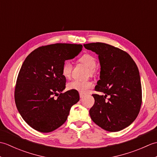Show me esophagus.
<instances>
[{
    "instance_id": "34e87169",
    "label": "esophagus",
    "mask_w": 157,
    "mask_h": 157,
    "mask_svg": "<svg viewBox=\"0 0 157 157\" xmlns=\"http://www.w3.org/2000/svg\"><path fill=\"white\" fill-rule=\"evenodd\" d=\"M84 96H85V94H83V93H79V96H80V98H83Z\"/></svg>"
}]
</instances>
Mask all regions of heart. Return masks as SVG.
<instances>
[{
    "label": "heart",
    "mask_w": 157,
    "mask_h": 157,
    "mask_svg": "<svg viewBox=\"0 0 157 157\" xmlns=\"http://www.w3.org/2000/svg\"><path fill=\"white\" fill-rule=\"evenodd\" d=\"M79 61L81 62L89 68L90 73L93 75L94 73V68L96 66V59L91 55L84 54L79 59ZM72 71V65L69 61H65L63 63L61 69L62 75L66 78H69L71 76ZM92 86V83L89 81H79L73 80L69 82L67 86V88L70 90L78 91L81 93L87 92L88 90Z\"/></svg>",
    "instance_id": "obj_1"
}]
</instances>
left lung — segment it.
<instances>
[{
    "label": "left lung",
    "mask_w": 157,
    "mask_h": 157,
    "mask_svg": "<svg viewBox=\"0 0 157 157\" xmlns=\"http://www.w3.org/2000/svg\"><path fill=\"white\" fill-rule=\"evenodd\" d=\"M84 46L98 55L101 75L94 90L105 94H92L95 101L90 117L106 131L122 130L136 119L142 105L138 67L128 53L113 46L94 42Z\"/></svg>",
    "instance_id": "left-lung-1"
}]
</instances>
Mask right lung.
Returning a JSON list of instances; mask_svg holds the SVG:
<instances>
[{"instance_id":"add662e5","label":"right lung","mask_w":157,"mask_h":157,"mask_svg":"<svg viewBox=\"0 0 157 157\" xmlns=\"http://www.w3.org/2000/svg\"><path fill=\"white\" fill-rule=\"evenodd\" d=\"M82 47L62 43L42 46L23 63L15 84V102L23 120L33 129L43 133L54 131L66 121L71 106L79 101L78 91L62 92L66 79L61 69L66 60L74 58Z\"/></svg>"}]
</instances>
